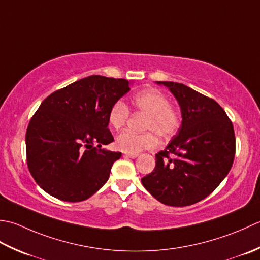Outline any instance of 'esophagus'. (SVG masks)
<instances>
[{
  "mask_svg": "<svg viewBox=\"0 0 260 260\" xmlns=\"http://www.w3.org/2000/svg\"><path fill=\"white\" fill-rule=\"evenodd\" d=\"M124 156H125V157H128V158H137V157H138V153H130V152H125V153H124Z\"/></svg>",
  "mask_w": 260,
  "mask_h": 260,
  "instance_id": "34e87169",
  "label": "esophagus"
}]
</instances>
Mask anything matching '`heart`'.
<instances>
[{
	"mask_svg": "<svg viewBox=\"0 0 260 260\" xmlns=\"http://www.w3.org/2000/svg\"><path fill=\"white\" fill-rule=\"evenodd\" d=\"M131 107L137 112L147 114L144 123L145 134L125 130L116 137L115 145L124 152L138 153L145 149H152L157 146V135L161 139H171L177 134L182 124V115L177 109L172 107L167 95L156 88L144 89L137 93L131 100ZM129 108L122 102L116 101L109 112V123L119 130L128 122Z\"/></svg>",
	"mask_w": 260,
	"mask_h": 260,
	"instance_id": "1",
	"label": "heart"
}]
</instances>
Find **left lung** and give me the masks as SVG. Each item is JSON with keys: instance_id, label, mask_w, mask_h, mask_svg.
<instances>
[{"instance_id": "1", "label": "left lung", "mask_w": 260, "mask_h": 260, "mask_svg": "<svg viewBox=\"0 0 260 260\" xmlns=\"http://www.w3.org/2000/svg\"><path fill=\"white\" fill-rule=\"evenodd\" d=\"M169 88L182 110V126L155 169L141 183L162 204L187 206L213 192L230 172L236 153L234 125L213 99L184 84L157 82Z\"/></svg>"}]
</instances>
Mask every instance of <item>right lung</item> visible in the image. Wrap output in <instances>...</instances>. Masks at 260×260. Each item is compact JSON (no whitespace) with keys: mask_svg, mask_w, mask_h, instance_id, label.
Masks as SVG:
<instances>
[{"mask_svg":"<svg viewBox=\"0 0 260 260\" xmlns=\"http://www.w3.org/2000/svg\"><path fill=\"white\" fill-rule=\"evenodd\" d=\"M124 78L92 75L57 89L31 118L25 134L26 164L39 186L58 200L81 202L107 183L119 151L109 112L130 91Z\"/></svg>","mask_w":260,"mask_h":260,"instance_id":"obj_1","label":"right lung"}]
</instances>
